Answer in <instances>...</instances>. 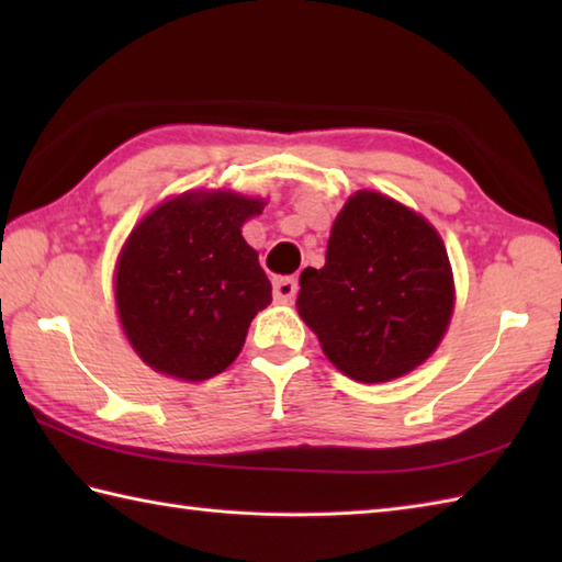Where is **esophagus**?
Segmentation results:
<instances>
[{"label": "esophagus", "mask_w": 562, "mask_h": 562, "mask_svg": "<svg viewBox=\"0 0 562 562\" xmlns=\"http://www.w3.org/2000/svg\"><path fill=\"white\" fill-rule=\"evenodd\" d=\"M296 290H300V284H296L294 278H278L272 284V294L278 302H292L296 296Z\"/></svg>", "instance_id": "obj_1"}]
</instances>
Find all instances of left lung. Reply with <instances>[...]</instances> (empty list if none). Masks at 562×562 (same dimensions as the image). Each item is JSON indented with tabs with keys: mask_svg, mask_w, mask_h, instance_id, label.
Here are the masks:
<instances>
[{
	"mask_svg": "<svg viewBox=\"0 0 562 562\" xmlns=\"http://www.w3.org/2000/svg\"><path fill=\"white\" fill-rule=\"evenodd\" d=\"M296 308L342 374L379 384L408 374L449 326L445 244L420 214L379 193L352 195L330 229L324 268H306Z\"/></svg>",
	"mask_w": 562,
	"mask_h": 562,
	"instance_id": "obj_1",
	"label": "left lung"
}]
</instances>
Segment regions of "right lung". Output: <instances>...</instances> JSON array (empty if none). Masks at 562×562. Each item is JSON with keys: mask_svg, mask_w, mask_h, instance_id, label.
I'll list each match as a JSON object with an SVG mask.
<instances>
[{"mask_svg": "<svg viewBox=\"0 0 562 562\" xmlns=\"http://www.w3.org/2000/svg\"><path fill=\"white\" fill-rule=\"evenodd\" d=\"M262 202L234 193H186L130 234L115 274L127 340L157 372L200 381L224 372L272 284L241 224Z\"/></svg>", "mask_w": 562, "mask_h": 562, "instance_id": "add662e5", "label": "right lung"}]
</instances>
